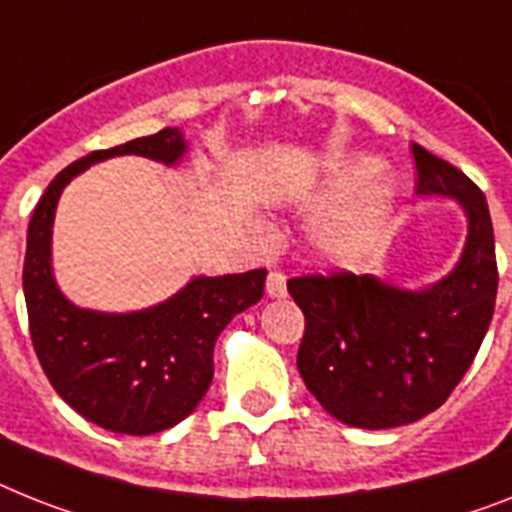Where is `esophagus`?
<instances>
[{"label":"esophagus","instance_id":"1","mask_svg":"<svg viewBox=\"0 0 512 512\" xmlns=\"http://www.w3.org/2000/svg\"><path fill=\"white\" fill-rule=\"evenodd\" d=\"M266 295L269 298H285L287 295V277L282 272H269L266 277Z\"/></svg>","mask_w":512,"mask_h":512}]
</instances>
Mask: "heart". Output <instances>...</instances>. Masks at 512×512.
I'll return each mask as SVG.
<instances>
[{"label": "heart", "mask_w": 512, "mask_h": 512, "mask_svg": "<svg viewBox=\"0 0 512 512\" xmlns=\"http://www.w3.org/2000/svg\"><path fill=\"white\" fill-rule=\"evenodd\" d=\"M379 162L374 156H350L329 172L322 185H316L306 196V204L322 209L324 214L314 222L316 248L335 261L356 259L371 240L382 230L384 219L390 214L392 188L387 183H369L353 197L347 193L377 172ZM349 198L346 199L344 196ZM344 197L345 202L341 200ZM343 204L340 205L339 201Z\"/></svg>", "instance_id": "obj_1"}]
</instances>
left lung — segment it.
Listing matches in <instances>:
<instances>
[{
  "mask_svg": "<svg viewBox=\"0 0 512 512\" xmlns=\"http://www.w3.org/2000/svg\"><path fill=\"white\" fill-rule=\"evenodd\" d=\"M418 196L455 198L468 219L453 272L421 290L374 274L287 282L306 316L298 371L324 411L358 429H392L437 411L474 363L497 295L487 198L458 167L413 143Z\"/></svg>",
  "mask_w": 512,
  "mask_h": 512,
  "instance_id": "8db88e82",
  "label": "left lung"
}]
</instances>
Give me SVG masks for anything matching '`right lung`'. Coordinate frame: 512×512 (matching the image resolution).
I'll use <instances>...</instances> for the list:
<instances>
[{
    "instance_id": "add662e5",
    "label": "right lung",
    "mask_w": 512,
    "mask_h": 512,
    "mask_svg": "<svg viewBox=\"0 0 512 512\" xmlns=\"http://www.w3.org/2000/svg\"><path fill=\"white\" fill-rule=\"evenodd\" d=\"M125 154L175 167L188 154V141L180 128H164L114 149L91 151L59 172L28 225L23 293L33 348L59 398L101 429L143 437L196 411L214 377V342L232 316L261 301L266 269L198 274L167 301L128 314L67 301L52 269L59 196L91 164Z\"/></svg>"
}]
</instances>
